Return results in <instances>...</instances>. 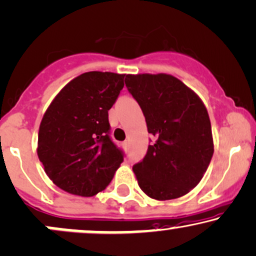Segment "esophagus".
<instances>
[{"label":"esophagus","instance_id":"esophagus-1","mask_svg":"<svg viewBox=\"0 0 256 256\" xmlns=\"http://www.w3.org/2000/svg\"><path fill=\"white\" fill-rule=\"evenodd\" d=\"M123 145H124L126 148H128V147H129V141H128V140H126L124 142H123Z\"/></svg>","mask_w":256,"mask_h":256}]
</instances>
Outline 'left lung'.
Instances as JSON below:
<instances>
[{"mask_svg": "<svg viewBox=\"0 0 256 256\" xmlns=\"http://www.w3.org/2000/svg\"><path fill=\"white\" fill-rule=\"evenodd\" d=\"M156 138L133 166L139 187L156 200L183 196L201 181L213 156L208 112L196 93L168 74L126 76Z\"/></svg>", "mask_w": 256, "mask_h": 256, "instance_id": "8db88e82", "label": "left lung"}]
</instances>
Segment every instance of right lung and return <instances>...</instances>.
Wrapping results in <instances>:
<instances>
[{
  "mask_svg": "<svg viewBox=\"0 0 256 256\" xmlns=\"http://www.w3.org/2000/svg\"><path fill=\"white\" fill-rule=\"evenodd\" d=\"M124 74L88 72L68 82L45 111L38 158L57 187L93 196L109 186L124 153L110 138L108 111L124 86Z\"/></svg>",
  "mask_w": 256,
  "mask_h": 256,
  "instance_id": "right-lung-1",
  "label": "right lung"
}]
</instances>
